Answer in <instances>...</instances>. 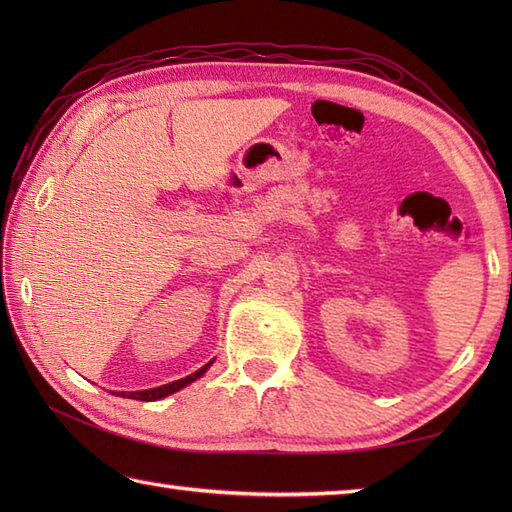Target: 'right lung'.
<instances>
[{
    "label": "right lung",
    "instance_id": "right-lung-1",
    "mask_svg": "<svg viewBox=\"0 0 512 512\" xmlns=\"http://www.w3.org/2000/svg\"><path fill=\"white\" fill-rule=\"evenodd\" d=\"M213 365V361H209L206 363L204 367H200L198 372H193L191 376H184V378H180V380H173V383H169V385H162V387H154V389H143V391H116V396H123V398H134V400H143V402H151V400H160V398H165V396H171V394H176V391H180L182 387H187V385H191L193 380H198L206 369H209Z\"/></svg>",
    "mask_w": 512,
    "mask_h": 512
}]
</instances>
